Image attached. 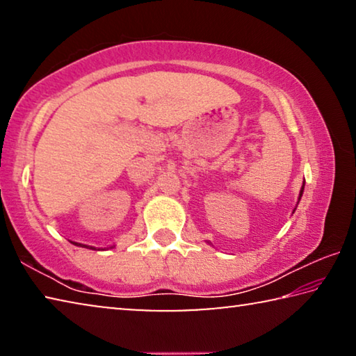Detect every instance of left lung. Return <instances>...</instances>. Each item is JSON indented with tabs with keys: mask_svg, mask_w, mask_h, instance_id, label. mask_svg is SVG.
Wrapping results in <instances>:
<instances>
[{
	"mask_svg": "<svg viewBox=\"0 0 356 356\" xmlns=\"http://www.w3.org/2000/svg\"><path fill=\"white\" fill-rule=\"evenodd\" d=\"M303 190H305V184H303V186H301V190H300V197H298V200H301V195H303Z\"/></svg>",
	"mask_w": 356,
	"mask_h": 356,
	"instance_id": "8db88e82",
	"label": "left lung"
}]
</instances>
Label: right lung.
Returning a JSON list of instances; mask_svg holds the SVG:
<instances>
[{
    "mask_svg": "<svg viewBox=\"0 0 356 356\" xmlns=\"http://www.w3.org/2000/svg\"><path fill=\"white\" fill-rule=\"evenodd\" d=\"M80 246H81V245H80ZM86 248H88V246H86ZM91 250H94V248H91Z\"/></svg>",
    "mask_w": 356,
    "mask_h": 356,
    "instance_id": "1",
    "label": "right lung"
}]
</instances>
